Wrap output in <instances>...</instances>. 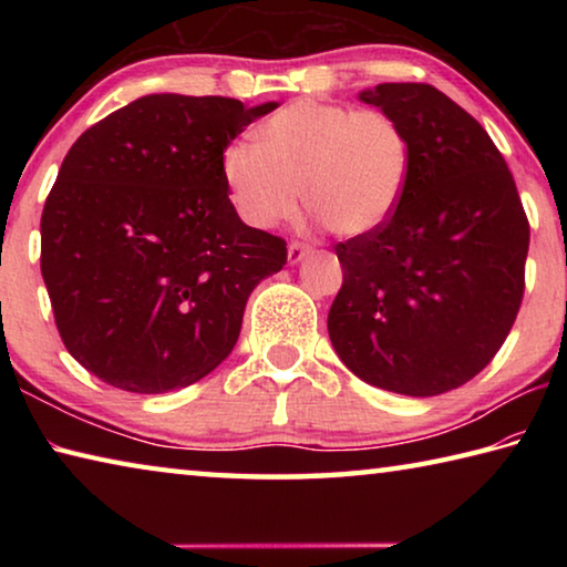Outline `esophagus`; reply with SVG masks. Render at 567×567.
Segmentation results:
<instances>
[{"mask_svg": "<svg viewBox=\"0 0 567 567\" xmlns=\"http://www.w3.org/2000/svg\"><path fill=\"white\" fill-rule=\"evenodd\" d=\"M307 252H310V247H307V245L290 243V247H287V260H290V265H297Z\"/></svg>", "mask_w": 567, "mask_h": 567, "instance_id": "1", "label": "esophagus"}]
</instances>
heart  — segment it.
<instances>
[{
  "instance_id": "1",
  "label": "heart",
  "mask_w": 567,
  "mask_h": 567,
  "mask_svg": "<svg viewBox=\"0 0 567 567\" xmlns=\"http://www.w3.org/2000/svg\"><path fill=\"white\" fill-rule=\"evenodd\" d=\"M412 167L410 137L385 110L295 100L265 120L257 142L223 152L237 215L270 229L305 205L340 237L378 233L395 215Z\"/></svg>"
}]
</instances>
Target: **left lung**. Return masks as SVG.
I'll list each match as a JSON object with an SVG mask.
<instances>
[{"mask_svg":"<svg viewBox=\"0 0 567 567\" xmlns=\"http://www.w3.org/2000/svg\"><path fill=\"white\" fill-rule=\"evenodd\" d=\"M360 100L405 127L412 167L388 225L334 247L342 287L328 332L360 380L440 395L503 348L523 302L530 225L501 150L447 94L388 82Z\"/></svg>","mask_w":567,"mask_h":567,"instance_id":"left-lung-1","label":"left lung"}]
</instances>
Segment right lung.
<instances>
[{
    "instance_id": "1",
    "label": "right lung",
    "mask_w": 567,
    "mask_h": 567,
    "mask_svg": "<svg viewBox=\"0 0 567 567\" xmlns=\"http://www.w3.org/2000/svg\"><path fill=\"white\" fill-rule=\"evenodd\" d=\"M277 102L147 94L66 152L42 209V277L72 358L157 395L209 375L287 243L237 217L223 152Z\"/></svg>"
}]
</instances>
